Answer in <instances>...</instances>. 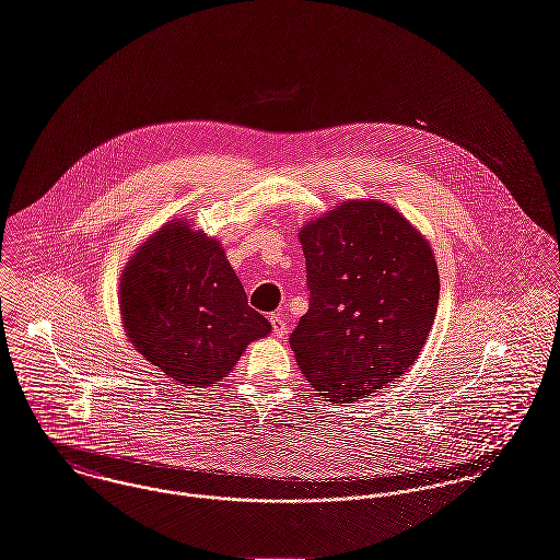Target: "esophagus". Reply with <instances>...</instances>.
Masks as SVG:
<instances>
[{"mask_svg":"<svg viewBox=\"0 0 560 560\" xmlns=\"http://www.w3.org/2000/svg\"><path fill=\"white\" fill-rule=\"evenodd\" d=\"M271 327H273V334H276L278 338H284L287 331H289V325H287V320H284L282 314H273V316H271Z\"/></svg>","mask_w":560,"mask_h":560,"instance_id":"obj_1","label":"esophagus"}]
</instances>
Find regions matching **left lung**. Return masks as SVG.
I'll use <instances>...</instances> for the list:
<instances>
[{
  "instance_id": "obj_1",
  "label": "left lung",
  "mask_w": 560,
  "mask_h": 560,
  "mask_svg": "<svg viewBox=\"0 0 560 560\" xmlns=\"http://www.w3.org/2000/svg\"><path fill=\"white\" fill-rule=\"evenodd\" d=\"M310 307L291 334L305 381L351 405L407 374L434 325L430 242L378 199L336 203L300 231Z\"/></svg>"
}]
</instances>
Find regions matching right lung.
Segmentation results:
<instances>
[{"label":"right lung","mask_w":560,"mask_h":560,"mask_svg":"<svg viewBox=\"0 0 560 560\" xmlns=\"http://www.w3.org/2000/svg\"><path fill=\"white\" fill-rule=\"evenodd\" d=\"M119 314L130 345L188 387L222 381L250 342L271 334L269 320L248 305L222 244L179 218L128 258Z\"/></svg>","instance_id":"obj_1"}]
</instances>
